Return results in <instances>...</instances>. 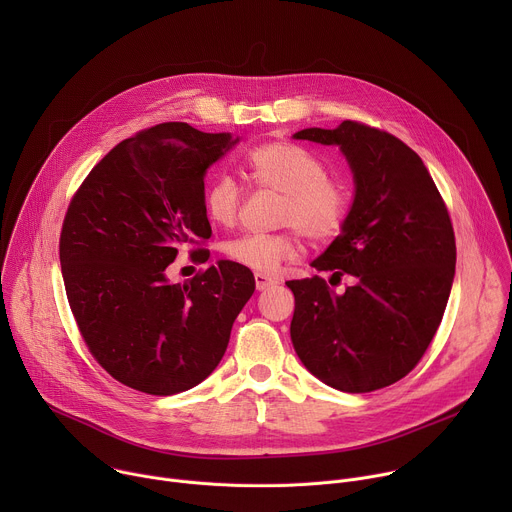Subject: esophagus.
Listing matches in <instances>:
<instances>
[{
	"mask_svg": "<svg viewBox=\"0 0 512 512\" xmlns=\"http://www.w3.org/2000/svg\"><path fill=\"white\" fill-rule=\"evenodd\" d=\"M275 281L271 279V277H267V275H263V273H255V285H257V289L259 291H263V289H267V287H271Z\"/></svg>",
	"mask_w": 512,
	"mask_h": 512,
	"instance_id": "obj_1",
	"label": "esophagus"
}]
</instances>
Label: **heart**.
<instances>
[{
    "instance_id": "1",
    "label": "heart",
    "mask_w": 512,
    "mask_h": 512,
    "mask_svg": "<svg viewBox=\"0 0 512 512\" xmlns=\"http://www.w3.org/2000/svg\"><path fill=\"white\" fill-rule=\"evenodd\" d=\"M245 172L257 188L281 194L275 225L291 229L245 235L225 243L223 253L229 261L259 273H273L283 261L300 253L298 233L322 245L344 231L352 206L350 188L342 178L328 174V166L302 145L261 143L245 156ZM202 202L210 221L229 229L239 221L243 192L231 176H216L206 186Z\"/></svg>"
}]
</instances>
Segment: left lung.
<instances>
[{
	"instance_id": "obj_1",
	"label": "left lung",
	"mask_w": 512,
	"mask_h": 512,
	"mask_svg": "<svg viewBox=\"0 0 512 512\" xmlns=\"http://www.w3.org/2000/svg\"><path fill=\"white\" fill-rule=\"evenodd\" d=\"M340 145L356 194L344 231L312 263L320 275L287 281L296 310L291 342L304 367L346 393H371L409 375L440 328L456 273L448 206L421 158L399 137L342 121L294 135ZM330 279V283H332Z\"/></svg>"
}]
</instances>
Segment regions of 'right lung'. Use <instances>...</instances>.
<instances>
[{
  "instance_id": "right-lung-1",
  "label": "right lung",
  "mask_w": 512,
  "mask_h": 512,
  "mask_svg": "<svg viewBox=\"0 0 512 512\" xmlns=\"http://www.w3.org/2000/svg\"><path fill=\"white\" fill-rule=\"evenodd\" d=\"M237 141L178 121L141 129L68 204L58 245L66 298L89 352L125 387L164 397L202 383L253 296V273L233 261L184 283L166 277L190 245L192 261L208 259L204 174Z\"/></svg>"
}]
</instances>
